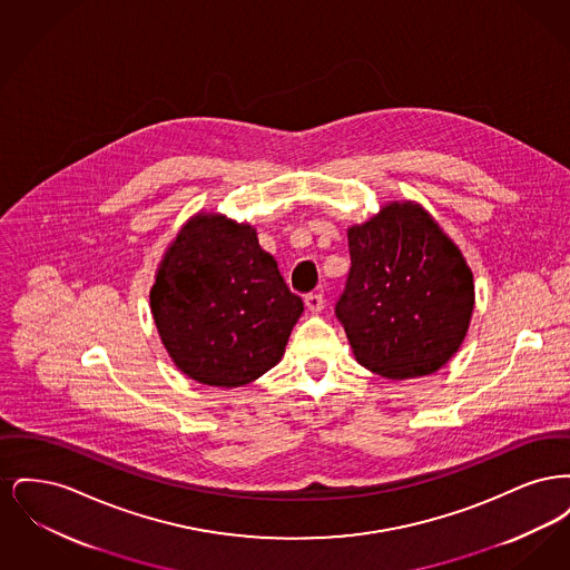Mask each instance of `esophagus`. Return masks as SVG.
<instances>
[{"label": "esophagus", "instance_id": "34e87169", "mask_svg": "<svg viewBox=\"0 0 570 570\" xmlns=\"http://www.w3.org/2000/svg\"><path fill=\"white\" fill-rule=\"evenodd\" d=\"M305 307H307L309 314H321L323 307H325V298H323V295H307Z\"/></svg>", "mask_w": 570, "mask_h": 570}]
</instances>
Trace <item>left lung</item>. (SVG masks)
<instances>
[{
	"instance_id": "1",
	"label": "left lung",
	"mask_w": 570,
	"mask_h": 570,
	"mask_svg": "<svg viewBox=\"0 0 570 570\" xmlns=\"http://www.w3.org/2000/svg\"><path fill=\"white\" fill-rule=\"evenodd\" d=\"M351 273L335 316L354 358L382 379L430 376L460 351L474 277L460 247L414 200L348 228Z\"/></svg>"
}]
</instances>
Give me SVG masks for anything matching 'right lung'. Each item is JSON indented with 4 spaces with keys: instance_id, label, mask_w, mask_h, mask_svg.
Masks as SVG:
<instances>
[{
    "instance_id": "add662e5",
    "label": "right lung",
    "mask_w": 570,
    "mask_h": 570,
    "mask_svg": "<svg viewBox=\"0 0 570 570\" xmlns=\"http://www.w3.org/2000/svg\"><path fill=\"white\" fill-rule=\"evenodd\" d=\"M149 305L173 363L222 389L277 365L303 312L256 228L214 212L191 216L166 247Z\"/></svg>"
}]
</instances>
